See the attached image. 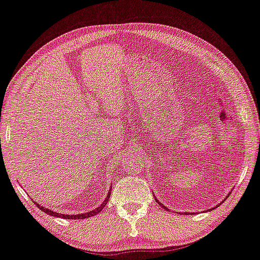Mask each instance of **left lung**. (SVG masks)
Listing matches in <instances>:
<instances>
[{
  "label": "left lung",
  "instance_id": "left-lung-1",
  "mask_svg": "<svg viewBox=\"0 0 260 260\" xmlns=\"http://www.w3.org/2000/svg\"><path fill=\"white\" fill-rule=\"evenodd\" d=\"M156 202H157V203H158V204H160V205H162V204H161V203H160V202H158V201H157V200H156ZM162 207H164V208H165V209H166V210H167V208H166V207H165V205H162ZM215 208H216V207H215Z\"/></svg>",
  "mask_w": 260,
  "mask_h": 260
}]
</instances>
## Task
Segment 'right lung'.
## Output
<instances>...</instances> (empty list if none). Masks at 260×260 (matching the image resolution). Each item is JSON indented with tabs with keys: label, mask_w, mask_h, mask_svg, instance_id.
<instances>
[{
	"label": "right lung",
	"mask_w": 260,
	"mask_h": 260,
	"mask_svg": "<svg viewBox=\"0 0 260 260\" xmlns=\"http://www.w3.org/2000/svg\"><path fill=\"white\" fill-rule=\"evenodd\" d=\"M111 196V190H110V192H108V195H107V197H106V200L104 201V203L100 205V207H98L96 209H94V210H92V211H90V212H85V214H79V215H64V214H61V215H59V214H57V212H55V211H52V210H50V209H46V208H44V207H41L40 204H37L36 202H35V204L37 205L38 208L41 209L42 211L43 212H45V214H48V215H50V216H56V217H61V218H65V219H83V218H88V217H92V216H95L96 214H98V212H100L104 209V207H105L106 205V203H107V199L108 197Z\"/></svg>",
	"instance_id": "right-lung-1"
}]
</instances>
